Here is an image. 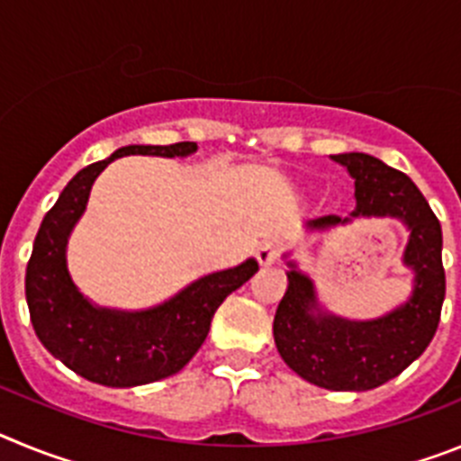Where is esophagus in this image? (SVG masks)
Listing matches in <instances>:
<instances>
[{
    "label": "esophagus",
    "instance_id": "obj_1",
    "mask_svg": "<svg viewBox=\"0 0 461 461\" xmlns=\"http://www.w3.org/2000/svg\"><path fill=\"white\" fill-rule=\"evenodd\" d=\"M279 244H276L275 240H267V242H263L258 249H256V258H258V263L263 267H270L275 266L276 258H279Z\"/></svg>",
    "mask_w": 461,
    "mask_h": 461
}]
</instances>
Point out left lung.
<instances>
[{"label": "left lung", "instance_id": "obj_1", "mask_svg": "<svg viewBox=\"0 0 461 461\" xmlns=\"http://www.w3.org/2000/svg\"><path fill=\"white\" fill-rule=\"evenodd\" d=\"M356 182V210L348 217H319L309 230H330L353 219H399L409 230L402 263L413 272L406 303L378 319L348 321L321 304L312 276L286 260L288 288L275 313V344L288 367L328 390H372L399 376L422 356L438 328L446 297L441 223L409 175L362 152L335 154Z\"/></svg>", "mask_w": 461, "mask_h": 461}]
</instances>
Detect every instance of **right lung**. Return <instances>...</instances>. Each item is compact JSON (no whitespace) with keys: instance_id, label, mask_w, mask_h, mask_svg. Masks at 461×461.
<instances>
[{"instance_id":"right-lung-1","label":"right lung","mask_w":461,"mask_h":461,"mask_svg":"<svg viewBox=\"0 0 461 461\" xmlns=\"http://www.w3.org/2000/svg\"><path fill=\"white\" fill-rule=\"evenodd\" d=\"M195 142L126 145L76 173L50 207L34 240L24 295L39 341L71 372L108 388H133L180 372L210 332L219 304L258 272L256 258L191 281L166 303L138 312L94 304L73 284L67 247L83 217L94 180L129 154L189 157Z\"/></svg>"}]
</instances>
